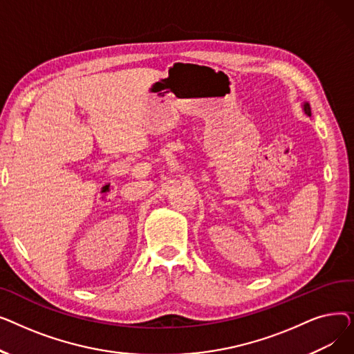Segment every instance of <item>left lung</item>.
<instances>
[{
  "instance_id": "1",
  "label": "left lung",
  "mask_w": 354,
  "mask_h": 354,
  "mask_svg": "<svg viewBox=\"0 0 354 354\" xmlns=\"http://www.w3.org/2000/svg\"><path fill=\"white\" fill-rule=\"evenodd\" d=\"M301 107H303V111H304V113H306L307 116H311V109H310V104H308L307 102H304V103L301 104Z\"/></svg>"
}]
</instances>
